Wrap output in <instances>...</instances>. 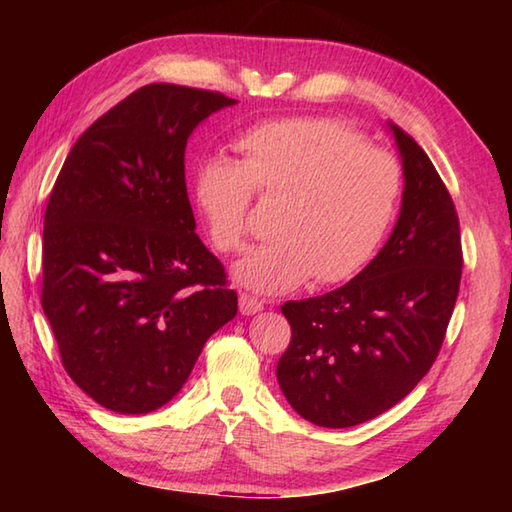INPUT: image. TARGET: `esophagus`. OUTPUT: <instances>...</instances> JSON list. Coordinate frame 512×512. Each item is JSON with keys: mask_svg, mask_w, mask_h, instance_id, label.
Instances as JSON below:
<instances>
[{"mask_svg": "<svg viewBox=\"0 0 512 512\" xmlns=\"http://www.w3.org/2000/svg\"><path fill=\"white\" fill-rule=\"evenodd\" d=\"M259 310H264V301L257 299L248 292H239V312L242 314H255Z\"/></svg>", "mask_w": 512, "mask_h": 512, "instance_id": "34e87169", "label": "esophagus"}]
</instances>
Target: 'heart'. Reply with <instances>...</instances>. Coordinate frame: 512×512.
Here are the masks:
<instances>
[{
  "label": "heart",
  "mask_w": 512,
  "mask_h": 512,
  "mask_svg": "<svg viewBox=\"0 0 512 512\" xmlns=\"http://www.w3.org/2000/svg\"><path fill=\"white\" fill-rule=\"evenodd\" d=\"M237 160L204 158L193 198L215 250L242 253L253 198H281L273 242L255 248L235 277L264 295L314 277L339 284L372 262L394 222L402 167L387 149L334 118H281L246 127L233 140Z\"/></svg>",
  "instance_id": "1"
}]
</instances>
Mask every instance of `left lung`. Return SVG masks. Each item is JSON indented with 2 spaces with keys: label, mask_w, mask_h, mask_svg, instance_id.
I'll return each mask as SVG.
<instances>
[{
  "label": "left lung",
  "mask_w": 512,
  "mask_h": 512,
  "mask_svg": "<svg viewBox=\"0 0 512 512\" xmlns=\"http://www.w3.org/2000/svg\"><path fill=\"white\" fill-rule=\"evenodd\" d=\"M405 169L394 233L350 284L286 301L277 380L301 418L345 429L405 398L436 363L462 279L460 220L424 149L391 125Z\"/></svg>",
  "instance_id": "1"
}]
</instances>
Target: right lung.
I'll use <instances>...</instances> for the list:
<instances>
[{"instance_id": "right-lung-1", "label": "right lung", "mask_w": 512, "mask_h": 512, "mask_svg": "<svg viewBox=\"0 0 512 512\" xmlns=\"http://www.w3.org/2000/svg\"><path fill=\"white\" fill-rule=\"evenodd\" d=\"M235 101L149 83L76 140L43 224L41 306L65 372L116 413H149L187 383L237 292L198 233L184 182L195 125Z\"/></svg>"}]
</instances>
